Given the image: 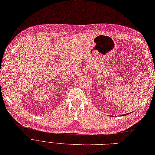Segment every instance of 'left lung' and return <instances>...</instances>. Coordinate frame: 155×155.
I'll list each match as a JSON object with an SVG mask.
<instances>
[{
    "mask_svg": "<svg viewBox=\"0 0 155 155\" xmlns=\"http://www.w3.org/2000/svg\"><path fill=\"white\" fill-rule=\"evenodd\" d=\"M132 112H130V114H131ZM128 114H129V113H128V114H123V115H122V116H125V115H128Z\"/></svg>",
    "mask_w": 155,
    "mask_h": 155,
    "instance_id": "left-lung-1",
    "label": "left lung"
}]
</instances>
